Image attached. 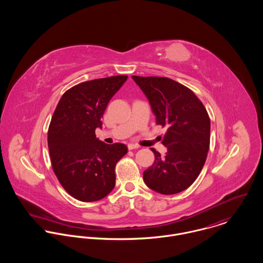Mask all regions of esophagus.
Segmentation results:
<instances>
[{"mask_svg":"<svg viewBox=\"0 0 263 263\" xmlns=\"http://www.w3.org/2000/svg\"><path fill=\"white\" fill-rule=\"evenodd\" d=\"M127 148H128V150H135V149H138L139 146L136 144H128Z\"/></svg>","mask_w":263,"mask_h":263,"instance_id":"1","label":"esophagus"}]
</instances>
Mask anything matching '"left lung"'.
Wrapping results in <instances>:
<instances>
[{
  "instance_id": "left-lung-1",
  "label": "left lung",
  "mask_w": 263,
  "mask_h": 263,
  "mask_svg": "<svg viewBox=\"0 0 263 263\" xmlns=\"http://www.w3.org/2000/svg\"><path fill=\"white\" fill-rule=\"evenodd\" d=\"M150 101L157 124L167 128L164 157L152 148L154 164L144 181L162 194H175L198 177L210 149L211 120L197 96L184 85L165 77L133 76Z\"/></svg>"
}]
</instances>
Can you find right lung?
Here are the masks:
<instances>
[{
  "label": "right lung",
  "mask_w": 263,
  "mask_h": 263,
  "mask_svg": "<svg viewBox=\"0 0 263 263\" xmlns=\"http://www.w3.org/2000/svg\"><path fill=\"white\" fill-rule=\"evenodd\" d=\"M127 76H112L80 83L67 90L52 114L47 144L52 170L76 199L96 201L115 185L116 163L127 153L123 144H104L95 129L113 95Z\"/></svg>",
  "instance_id": "obj_1"
}]
</instances>
